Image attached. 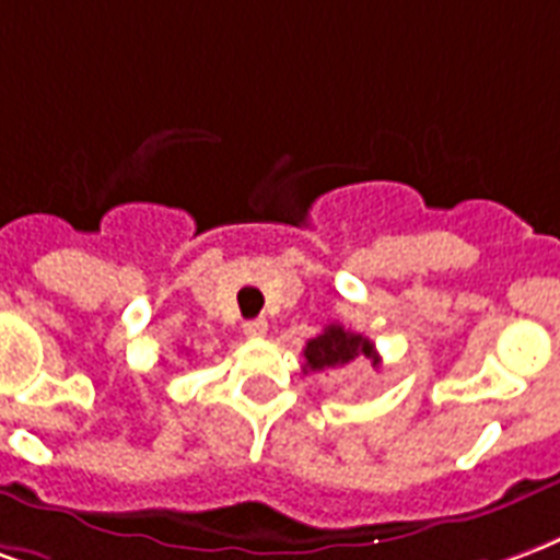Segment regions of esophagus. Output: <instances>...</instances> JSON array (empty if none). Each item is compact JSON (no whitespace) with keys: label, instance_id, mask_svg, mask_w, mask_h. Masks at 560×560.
<instances>
[{"label":"esophagus","instance_id":"34e87169","mask_svg":"<svg viewBox=\"0 0 560 560\" xmlns=\"http://www.w3.org/2000/svg\"><path fill=\"white\" fill-rule=\"evenodd\" d=\"M267 320H246L243 323V332H246V338H264L267 335Z\"/></svg>","mask_w":560,"mask_h":560}]
</instances>
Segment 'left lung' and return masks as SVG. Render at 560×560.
<instances>
[{
  "label": "left lung",
  "instance_id": "1",
  "mask_svg": "<svg viewBox=\"0 0 560 560\" xmlns=\"http://www.w3.org/2000/svg\"><path fill=\"white\" fill-rule=\"evenodd\" d=\"M305 364H302V371L308 374V371H329V368H343V364H350L353 359L364 355V359H371L374 368L380 364V355H376L374 343L368 341L364 335H355L350 329H343L338 323H329L326 329H323L317 338L305 343Z\"/></svg>",
  "mask_w": 560,
  "mask_h": 560
}]
</instances>
